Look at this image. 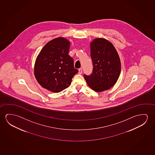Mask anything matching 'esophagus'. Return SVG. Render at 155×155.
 <instances>
[{
  "label": "esophagus",
  "mask_w": 155,
  "mask_h": 155,
  "mask_svg": "<svg viewBox=\"0 0 155 155\" xmlns=\"http://www.w3.org/2000/svg\"><path fill=\"white\" fill-rule=\"evenodd\" d=\"M82 68H80V69H78V74H82Z\"/></svg>",
  "instance_id": "1"
}]
</instances>
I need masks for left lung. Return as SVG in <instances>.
<instances>
[{
    "mask_svg": "<svg viewBox=\"0 0 155 155\" xmlns=\"http://www.w3.org/2000/svg\"><path fill=\"white\" fill-rule=\"evenodd\" d=\"M93 72L84 74L86 83L97 92L109 90L117 83L121 72V61L114 46L104 38H95L90 43Z\"/></svg>",
    "mask_w": 155,
    "mask_h": 155,
    "instance_id": "left-lung-1",
    "label": "left lung"
}]
</instances>
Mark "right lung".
I'll return each instance as SVG.
<instances>
[{
	"label": "right lung",
	"instance_id": "add662e5",
	"mask_svg": "<svg viewBox=\"0 0 155 155\" xmlns=\"http://www.w3.org/2000/svg\"><path fill=\"white\" fill-rule=\"evenodd\" d=\"M70 42L59 37L50 41L41 49L34 65V75L41 86L58 93L68 88L78 70L69 56Z\"/></svg>",
	"mask_w": 155,
	"mask_h": 155
}]
</instances>
